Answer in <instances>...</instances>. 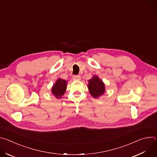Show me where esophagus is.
<instances>
[{"label":"esophagus","instance_id":"1","mask_svg":"<svg viewBox=\"0 0 157 157\" xmlns=\"http://www.w3.org/2000/svg\"><path fill=\"white\" fill-rule=\"evenodd\" d=\"M73 79L74 80H77V81H79L81 80V76L79 75H76L73 76Z\"/></svg>","mask_w":157,"mask_h":157}]
</instances>
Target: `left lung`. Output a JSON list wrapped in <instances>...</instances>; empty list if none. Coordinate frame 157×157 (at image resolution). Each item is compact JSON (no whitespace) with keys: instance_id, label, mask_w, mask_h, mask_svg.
<instances>
[{"instance_id":"left-lung-1","label":"left lung","mask_w":157,"mask_h":157,"mask_svg":"<svg viewBox=\"0 0 157 157\" xmlns=\"http://www.w3.org/2000/svg\"><path fill=\"white\" fill-rule=\"evenodd\" d=\"M88 89L91 96L95 98L101 96L105 92L104 84L96 76H94L92 79L89 80Z\"/></svg>"}]
</instances>
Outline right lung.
I'll list each match as a JSON object with an SVG mask.
<instances>
[{
    "mask_svg": "<svg viewBox=\"0 0 157 157\" xmlns=\"http://www.w3.org/2000/svg\"><path fill=\"white\" fill-rule=\"evenodd\" d=\"M66 81L62 79H58L53 85L52 92L56 98H61L64 94L66 89Z\"/></svg>",
    "mask_w": 157,
    "mask_h": 157,
    "instance_id": "add662e5",
    "label": "right lung"
}]
</instances>
